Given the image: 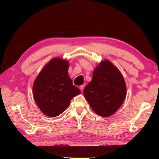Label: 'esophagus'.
I'll list each match as a JSON object with an SVG mask.
<instances>
[{"instance_id": "obj_1", "label": "esophagus", "mask_w": 159, "mask_h": 159, "mask_svg": "<svg viewBox=\"0 0 159 159\" xmlns=\"http://www.w3.org/2000/svg\"><path fill=\"white\" fill-rule=\"evenodd\" d=\"M84 88H85V85H82L80 86L79 88H80V90L83 92V89H84Z\"/></svg>"}]
</instances>
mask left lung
Wrapping results in <instances>:
<instances>
[{
	"label": "left lung",
	"mask_w": 159,
	"mask_h": 159,
	"mask_svg": "<svg viewBox=\"0 0 159 159\" xmlns=\"http://www.w3.org/2000/svg\"><path fill=\"white\" fill-rule=\"evenodd\" d=\"M83 94L97 114L108 117L114 114L125 100V80L111 61H102L94 70L92 81L85 86Z\"/></svg>",
	"instance_id": "obj_1"
}]
</instances>
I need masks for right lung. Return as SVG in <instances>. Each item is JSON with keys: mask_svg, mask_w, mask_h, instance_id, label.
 I'll return each instance as SVG.
<instances>
[{"mask_svg": "<svg viewBox=\"0 0 159 159\" xmlns=\"http://www.w3.org/2000/svg\"><path fill=\"white\" fill-rule=\"evenodd\" d=\"M69 62L55 57L38 75L33 85V95L45 115L57 116L65 111L71 99L80 93L68 74Z\"/></svg>", "mask_w": 159, "mask_h": 159, "instance_id": "right-lung-1", "label": "right lung"}]
</instances>
